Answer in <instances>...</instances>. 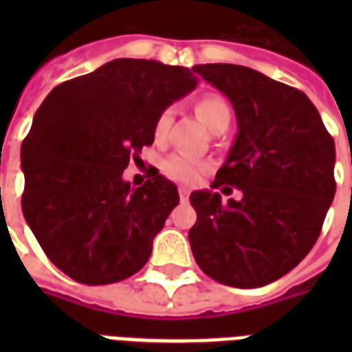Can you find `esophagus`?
Instances as JSON below:
<instances>
[{"label":"esophagus","mask_w":352,"mask_h":352,"mask_svg":"<svg viewBox=\"0 0 352 352\" xmlns=\"http://www.w3.org/2000/svg\"><path fill=\"white\" fill-rule=\"evenodd\" d=\"M179 197H181V203H186L190 199V190L188 188H179Z\"/></svg>","instance_id":"1"}]
</instances>
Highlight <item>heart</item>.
I'll list each match as a JSON object with an SVG mask.
<instances>
[{
	"label": "heart",
	"instance_id": "b5f03b06",
	"mask_svg": "<svg viewBox=\"0 0 352 352\" xmlns=\"http://www.w3.org/2000/svg\"><path fill=\"white\" fill-rule=\"evenodd\" d=\"M195 111L201 117V120L206 124V126L212 129V131H217L219 127L230 124L232 111L230 106L226 104L225 98H221L219 95H206L203 98H199V102L195 104ZM171 122H173V109L168 107L164 111L160 113L157 120H155L153 126V137L155 140L162 142L170 131ZM204 170V164H201L199 160L188 157V155L175 153L168 157V159L162 162V173H164L168 179L175 182H182V184H193V182L199 179V173Z\"/></svg>",
	"mask_w": 352,
	"mask_h": 352
}]
</instances>
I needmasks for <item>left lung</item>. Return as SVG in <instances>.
<instances>
[{
	"instance_id": "8db88e82",
	"label": "left lung",
	"mask_w": 352,
	"mask_h": 352,
	"mask_svg": "<svg viewBox=\"0 0 352 352\" xmlns=\"http://www.w3.org/2000/svg\"><path fill=\"white\" fill-rule=\"evenodd\" d=\"M192 71L234 106L239 131L214 188L243 193L239 201L208 190L190 195L197 212L188 234L193 257L219 283L263 287L290 272L320 237L336 193L334 140L296 87L232 63Z\"/></svg>"
}]
</instances>
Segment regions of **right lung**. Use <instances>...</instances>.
<instances>
[{
  "label": "right lung",
  "instance_id": "add662e5",
  "mask_svg": "<svg viewBox=\"0 0 352 352\" xmlns=\"http://www.w3.org/2000/svg\"><path fill=\"white\" fill-rule=\"evenodd\" d=\"M197 85L188 69L118 58L56 85L21 144V208L45 256L84 285H109L148 263L179 204L171 181L131 188L129 160L153 144L155 120Z\"/></svg>",
  "mask_w": 352,
  "mask_h": 352
}]
</instances>
